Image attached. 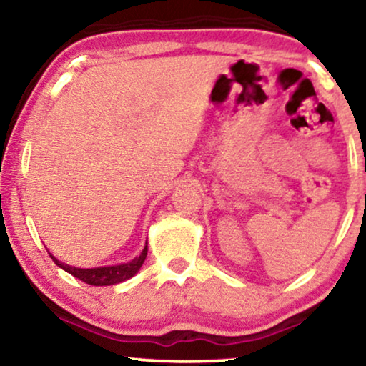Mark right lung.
<instances>
[{
    "label": "right lung",
    "mask_w": 366,
    "mask_h": 366,
    "mask_svg": "<svg viewBox=\"0 0 366 366\" xmlns=\"http://www.w3.org/2000/svg\"><path fill=\"white\" fill-rule=\"evenodd\" d=\"M148 253V244L143 248V252L139 257H137L132 262L123 263V264H113V267H102V268H74L69 267L66 263H61L59 259H56L53 254L49 257L53 258V262L58 264L59 268H63L64 272H68L69 274H73L74 278L81 280V282L93 285V287H108V285H117L122 283L124 280H129L134 274L138 273V269L142 268V264L147 258Z\"/></svg>",
    "instance_id": "add662e5"
}]
</instances>
